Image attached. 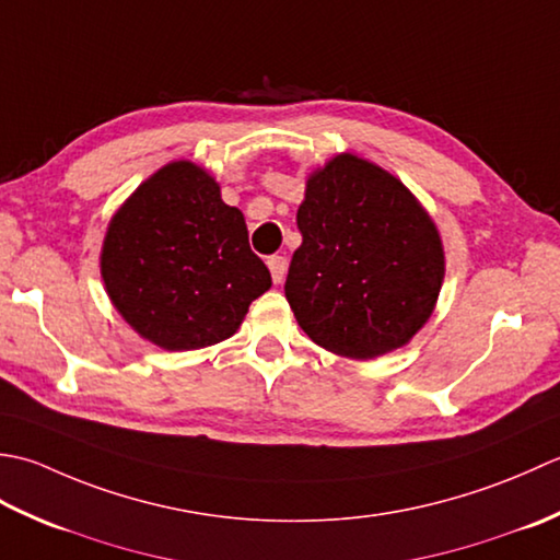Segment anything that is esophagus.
Wrapping results in <instances>:
<instances>
[{
    "label": "esophagus",
    "mask_w": 560,
    "mask_h": 560,
    "mask_svg": "<svg viewBox=\"0 0 560 560\" xmlns=\"http://www.w3.org/2000/svg\"><path fill=\"white\" fill-rule=\"evenodd\" d=\"M268 268H270L272 282L280 284L284 280V270H288V260H284L282 256H270L268 258Z\"/></svg>",
    "instance_id": "1"
}]
</instances>
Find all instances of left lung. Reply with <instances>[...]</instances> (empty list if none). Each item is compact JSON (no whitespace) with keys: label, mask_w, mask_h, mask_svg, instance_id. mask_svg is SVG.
<instances>
[{"label":"left lung","mask_w":560,"mask_h":560,"mask_svg":"<svg viewBox=\"0 0 560 560\" xmlns=\"http://www.w3.org/2000/svg\"><path fill=\"white\" fill-rule=\"evenodd\" d=\"M284 296L316 346L346 358L401 348L442 288L435 224L401 180L340 154L306 180Z\"/></svg>","instance_id":"left-lung-1"}]
</instances>
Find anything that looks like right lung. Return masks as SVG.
Instances as JSON below:
<instances>
[{
	"label": "right lung",
	"instance_id": "right-lung-1",
	"mask_svg": "<svg viewBox=\"0 0 560 560\" xmlns=\"http://www.w3.org/2000/svg\"><path fill=\"white\" fill-rule=\"evenodd\" d=\"M101 276L125 322L164 350L230 338L270 288L244 214L188 162L156 171L113 217Z\"/></svg>",
	"mask_w": 560,
	"mask_h": 560
}]
</instances>
